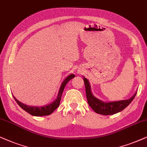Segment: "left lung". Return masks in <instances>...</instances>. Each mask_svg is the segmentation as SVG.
<instances>
[{
	"label": "left lung",
	"mask_w": 147,
	"mask_h": 147,
	"mask_svg": "<svg viewBox=\"0 0 147 147\" xmlns=\"http://www.w3.org/2000/svg\"><path fill=\"white\" fill-rule=\"evenodd\" d=\"M82 77H83L84 85H85L86 98H87L88 105L91 107L95 113L100 115H111L121 112L128 105H130V103L133 101L136 96V92H137V91H136L131 98L127 99V100L104 102V101L100 100L98 98H96L92 94L89 81L84 76H82Z\"/></svg>",
	"instance_id": "left-lung-1"
}]
</instances>
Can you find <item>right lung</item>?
Instances as JSON below:
<instances>
[{
	"mask_svg": "<svg viewBox=\"0 0 147 147\" xmlns=\"http://www.w3.org/2000/svg\"><path fill=\"white\" fill-rule=\"evenodd\" d=\"M74 76H75V75H74V74H69L67 78H65V79L63 80V82H62L61 87L59 88L57 98H56L53 102H51L50 104L47 105H45V106L41 107L29 106V105H26L25 104H24V103L20 102V101L18 100L14 96L13 97L16 102H17V104L19 105L24 111H25L26 112L29 113L30 115H31L32 116H36V117H42V116L49 115H51V113H53V111L59 107L62 94H63L64 88H65L66 84L68 83V82H69L70 80L73 78Z\"/></svg>",
	"mask_w": 147,
	"mask_h": 147,
	"instance_id": "add662e5",
	"label": "right lung"
}]
</instances>
